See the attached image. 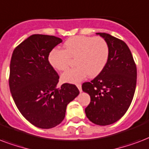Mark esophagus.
<instances>
[{
    "mask_svg": "<svg viewBox=\"0 0 149 149\" xmlns=\"http://www.w3.org/2000/svg\"><path fill=\"white\" fill-rule=\"evenodd\" d=\"M76 86L78 87V90L80 91L81 93V92H82V89H81V84H76Z\"/></svg>",
    "mask_w": 149,
    "mask_h": 149,
    "instance_id": "esophagus-1",
    "label": "esophagus"
}]
</instances>
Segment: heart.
Wrapping results in <instances>:
<instances>
[{
  "label": "heart",
  "instance_id": "heart-1",
  "mask_svg": "<svg viewBox=\"0 0 149 149\" xmlns=\"http://www.w3.org/2000/svg\"><path fill=\"white\" fill-rule=\"evenodd\" d=\"M64 48L52 49L48 61L55 70L63 71L68 68L70 57H75V68L62 74L64 82H78L87 75L94 78L102 72L109 58V46L104 39L99 36H73L65 41Z\"/></svg>",
  "mask_w": 149,
  "mask_h": 149
}]
</instances>
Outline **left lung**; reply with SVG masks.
Masks as SVG:
<instances>
[{
	"label": "left lung",
	"mask_w": 149,
	"mask_h": 149,
	"mask_svg": "<svg viewBox=\"0 0 149 149\" xmlns=\"http://www.w3.org/2000/svg\"><path fill=\"white\" fill-rule=\"evenodd\" d=\"M109 46V58L102 72L82 84L91 102L85 111L93 124L106 126L124 116L133 100L137 68L127 45L108 33H99Z\"/></svg>",
	"instance_id": "left-lung-1"
}]
</instances>
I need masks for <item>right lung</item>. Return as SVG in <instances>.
I'll return each instance as SVG.
<instances>
[{
  "mask_svg": "<svg viewBox=\"0 0 149 149\" xmlns=\"http://www.w3.org/2000/svg\"><path fill=\"white\" fill-rule=\"evenodd\" d=\"M61 42L54 36L34 34L21 42L11 56L9 87L14 102L28 121L40 128L61 124L68 104L79 94L72 84L56 88L59 76L48 55Z\"/></svg>",
  "mask_w": 149,
  "mask_h": 149,
  "instance_id": "right-lung-1",
  "label": "right lung"
}]
</instances>
